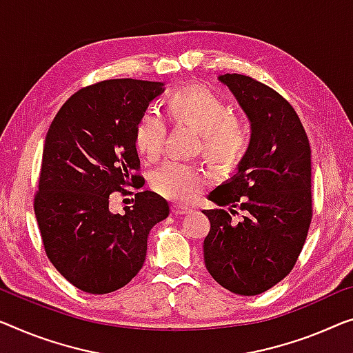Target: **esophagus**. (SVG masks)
<instances>
[{"instance_id": "esophagus-1", "label": "esophagus", "mask_w": 353, "mask_h": 353, "mask_svg": "<svg viewBox=\"0 0 353 353\" xmlns=\"http://www.w3.org/2000/svg\"><path fill=\"white\" fill-rule=\"evenodd\" d=\"M172 212L176 215H185V214H190L192 209L187 206H182V204H174V206H172Z\"/></svg>"}]
</instances>
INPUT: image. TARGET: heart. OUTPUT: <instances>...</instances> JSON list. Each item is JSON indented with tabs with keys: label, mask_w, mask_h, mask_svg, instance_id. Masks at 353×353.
<instances>
[{
	"label": "heart",
	"mask_w": 353,
	"mask_h": 353,
	"mask_svg": "<svg viewBox=\"0 0 353 353\" xmlns=\"http://www.w3.org/2000/svg\"><path fill=\"white\" fill-rule=\"evenodd\" d=\"M171 114L193 125L203 139V154L220 170H234L250 144L244 123L231 117L228 104L204 87L181 88L168 98ZM168 134L165 119L155 109H147L136 126L134 144L147 161L157 160L163 152ZM150 185L160 196L176 203H188L206 185V176L194 165L170 160L150 177Z\"/></svg>",
	"instance_id": "heart-1"
}]
</instances>
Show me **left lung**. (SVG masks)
<instances>
[{
	"label": "left lung",
	"instance_id": "obj_1",
	"mask_svg": "<svg viewBox=\"0 0 353 353\" xmlns=\"http://www.w3.org/2000/svg\"><path fill=\"white\" fill-rule=\"evenodd\" d=\"M250 122V144L238 172L208 194L217 209L210 222L204 263L220 285L236 294H260L281 282L296 263L312 219L311 147L287 99L243 74H222ZM245 210L230 222L223 208Z\"/></svg>",
	"mask_w": 353,
	"mask_h": 353
}]
</instances>
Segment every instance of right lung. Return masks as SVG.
Listing matches in <instances>:
<instances>
[{
    "label": "right lung",
    "mask_w": 353,
    "mask_h": 353,
    "mask_svg": "<svg viewBox=\"0 0 353 353\" xmlns=\"http://www.w3.org/2000/svg\"><path fill=\"white\" fill-rule=\"evenodd\" d=\"M163 82L110 79L63 104L46 136L34 198L46 254L79 290L104 294L138 274L147 238L170 215L154 192L134 194L133 209L109 210V194L139 181L136 126Z\"/></svg>",
    "instance_id": "obj_1"
}]
</instances>
